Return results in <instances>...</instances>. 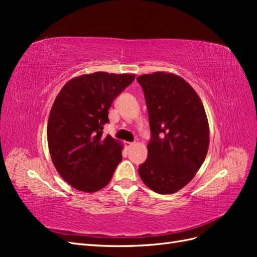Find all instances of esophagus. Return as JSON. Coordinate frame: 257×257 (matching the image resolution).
Wrapping results in <instances>:
<instances>
[{"label": "esophagus", "instance_id": "esophagus-1", "mask_svg": "<svg viewBox=\"0 0 257 257\" xmlns=\"http://www.w3.org/2000/svg\"><path fill=\"white\" fill-rule=\"evenodd\" d=\"M134 145V143H130V142H126L125 143V146H126V148H131L132 146H133Z\"/></svg>", "mask_w": 257, "mask_h": 257}]
</instances>
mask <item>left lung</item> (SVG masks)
Instances as JSON below:
<instances>
[{"instance_id": "8db88e82", "label": "left lung", "mask_w": 257, "mask_h": 257, "mask_svg": "<svg viewBox=\"0 0 257 257\" xmlns=\"http://www.w3.org/2000/svg\"><path fill=\"white\" fill-rule=\"evenodd\" d=\"M137 81L144 91L151 131L139 176L154 192L176 193L194 178L208 152L203 103L195 90L174 74L143 75Z\"/></svg>"}]
</instances>
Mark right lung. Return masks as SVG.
Returning a JSON list of instances; mask_svg holds the SVG:
<instances>
[{
  "label": "right lung",
  "instance_id": "1",
  "mask_svg": "<svg viewBox=\"0 0 257 257\" xmlns=\"http://www.w3.org/2000/svg\"><path fill=\"white\" fill-rule=\"evenodd\" d=\"M135 75L103 72L69 80L49 114L47 139L60 176L76 190L96 192L111 180L122 161L121 145L103 135L108 110Z\"/></svg>",
  "mask_w": 257,
  "mask_h": 257
}]
</instances>
